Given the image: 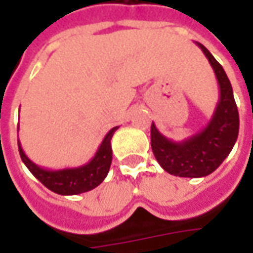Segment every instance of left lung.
Returning a JSON list of instances; mask_svg holds the SVG:
<instances>
[{
	"instance_id": "obj_1",
	"label": "left lung",
	"mask_w": 253,
	"mask_h": 253,
	"mask_svg": "<svg viewBox=\"0 0 253 253\" xmlns=\"http://www.w3.org/2000/svg\"><path fill=\"white\" fill-rule=\"evenodd\" d=\"M209 59L219 87V100L206 128L184 141H171L152 122L151 145L163 169L179 177H204L211 174L232 151L239 131V114L232 85L222 66L209 49L197 43Z\"/></svg>"
}]
</instances>
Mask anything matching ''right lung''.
I'll return each mask as SVG.
<instances>
[{
  "mask_svg": "<svg viewBox=\"0 0 253 253\" xmlns=\"http://www.w3.org/2000/svg\"><path fill=\"white\" fill-rule=\"evenodd\" d=\"M117 129L118 126H114L112 129H110V132L104 136L94 158L79 168H67V169L59 170L44 169V168L38 166L25 155L19 142H18V149H19V155L25 166L44 187L62 196H76V194H82V193L95 189L98 184H101L102 180L107 177L112 161L111 138Z\"/></svg>",
  "mask_w": 253,
  "mask_h": 253,
  "instance_id": "right-lung-1",
  "label": "right lung"
}]
</instances>
